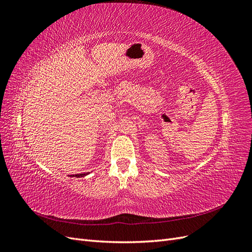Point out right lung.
<instances>
[{
	"label": "right lung",
	"instance_id": "1",
	"mask_svg": "<svg viewBox=\"0 0 252 252\" xmlns=\"http://www.w3.org/2000/svg\"><path fill=\"white\" fill-rule=\"evenodd\" d=\"M87 174H89V172H86V173H79V174H72V175H70V177H77V178H83V177H85V175H87Z\"/></svg>",
	"mask_w": 252,
	"mask_h": 252
}]
</instances>
